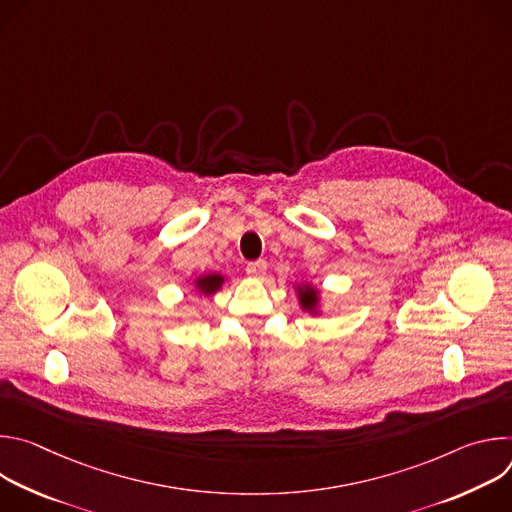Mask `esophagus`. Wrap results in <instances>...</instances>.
Returning a JSON list of instances; mask_svg holds the SVG:
<instances>
[{
    "instance_id": "esophagus-1",
    "label": "esophagus",
    "mask_w": 512,
    "mask_h": 512,
    "mask_svg": "<svg viewBox=\"0 0 512 512\" xmlns=\"http://www.w3.org/2000/svg\"><path fill=\"white\" fill-rule=\"evenodd\" d=\"M247 273H249L251 277H255V279L265 277V273H267V261L259 259V261H251V263H247Z\"/></svg>"
}]
</instances>
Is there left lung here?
Segmentation results:
<instances>
[{
    "mask_svg": "<svg viewBox=\"0 0 512 512\" xmlns=\"http://www.w3.org/2000/svg\"><path fill=\"white\" fill-rule=\"evenodd\" d=\"M298 298H300V306L310 312V314H318V306H320V294L318 289L312 287L310 283L306 285H298Z\"/></svg>",
    "mask_w": 512,
    "mask_h": 512,
    "instance_id": "left-lung-1",
    "label": "left lung"
}]
</instances>
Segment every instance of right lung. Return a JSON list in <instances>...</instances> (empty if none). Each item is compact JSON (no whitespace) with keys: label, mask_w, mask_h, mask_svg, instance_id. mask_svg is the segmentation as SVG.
<instances>
[{"label":"right lung","mask_w":512,"mask_h":512,"mask_svg":"<svg viewBox=\"0 0 512 512\" xmlns=\"http://www.w3.org/2000/svg\"><path fill=\"white\" fill-rule=\"evenodd\" d=\"M223 283H225V277H223L221 273H206V275H200V277L194 281L196 289L200 291V294H204V296L216 294V291L223 287Z\"/></svg>","instance_id":"1"}]
</instances>
